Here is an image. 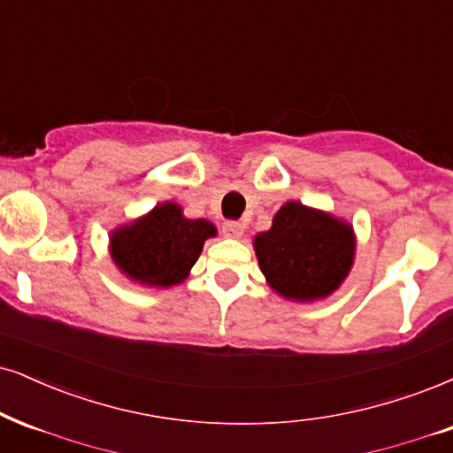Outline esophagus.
I'll use <instances>...</instances> for the list:
<instances>
[{
    "label": "esophagus",
    "mask_w": 453,
    "mask_h": 453,
    "mask_svg": "<svg viewBox=\"0 0 453 453\" xmlns=\"http://www.w3.org/2000/svg\"><path fill=\"white\" fill-rule=\"evenodd\" d=\"M245 226L242 225V222L237 220H226L225 225H222V233H225V237H231V239H239L243 235Z\"/></svg>",
    "instance_id": "34e87169"
}]
</instances>
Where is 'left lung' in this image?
<instances>
[{
  "mask_svg": "<svg viewBox=\"0 0 453 453\" xmlns=\"http://www.w3.org/2000/svg\"><path fill=\"white\" fill-rule=\"evenodd\" d=\"M262 275L288 300L311 303L336 292L355 258L349 222L327 211L288 201L269 231L254 237Z\"/></svg>",
  "mask_w": 453,
  "mask_h": 453,
  "instance_id": "obj_1",
  "label": "left lung"
}]
</instances>
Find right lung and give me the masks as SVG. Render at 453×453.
Masks as SVG:
<instances>
[{"mask_svg": "<svg viewBox=\"0 0 453 453\" xmlns=\"http://www.w3.org/2000/svg\"><path fill=\"white\" fill-rule=\"evenodd\" d=\"M210 237H216V226L210 220H188L180 205L165 201L147 216L111 233V258L132 281L170 288L188 277Z\"/></svg>", "mask_w": 453, "mask_h": 453, "instance_id": "1", "label": "right lung"}]
</instances>
